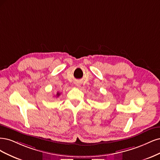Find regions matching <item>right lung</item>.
<instances>
[{
  "instance_id": "add662e5",
  "label": "right lung",
  "mask_w": 160,
  "mask_h": 160,
  "mask_svg": "<svg viewBox=\"0 0 160 160\" xmlns=\"http://www.w3.org/2000/svg\"><path fill=\"white\" fill-rule=\"evenodd\" d=\"M60 93L59 92H57V94H56V97H59L60 96Z\"/></svg>"
}]
</instances>
